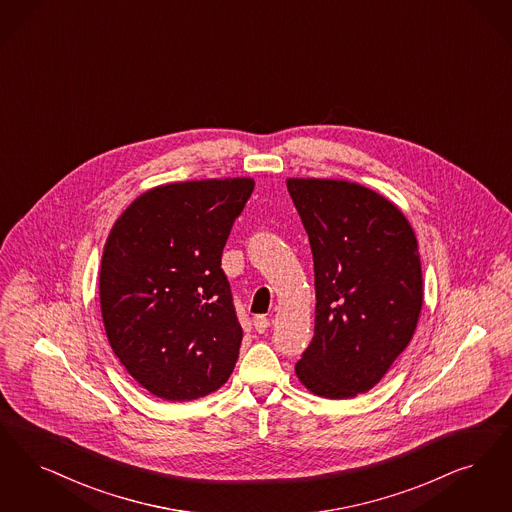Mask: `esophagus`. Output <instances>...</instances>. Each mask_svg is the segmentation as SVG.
I'll return each mask as SVG.
<instances>
[{
  "instance_id": "esophagus-1",
  "label": "esophagus",
  "mask_w": 512,
  "mask_h": 512,
  "mask_svg": "<svg viewBox=\"0 0 512 512\" xmlns=\"http://www.w3.org/2000/svg\"><path fill=\"white\" fill-rule=\"evenodd\" d=\"M253 328L257 333H265L266 329L270 328V320L266 316H255L253 318Z\"/></svg>"
}]
</instances>
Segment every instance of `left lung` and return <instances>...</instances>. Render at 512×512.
<instances>
[{
	"label": "left lung",
	"mask_w": 512,
	"mask_h": 512,
	"mask_svg": "<svg viewBox=\"0 0 512 512\" xmlns=\"http://www.w3.org/2000/svg\"><path fill=\"white\" fill-rule=\"evenodd\" d=\"M314 259V337L295 373L318 396L375 387L408 347L423 305L417 240L404 213L366 186L287 179Z\"/></svg>",
	"instance_id": "left-lung-1"
}]
</instances>
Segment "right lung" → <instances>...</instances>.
Here are the masks:
<instances>
[{
	"label": "right lung",
	"mask_w": 512,
	"mask_h": 512,
	"mask_svg": "<svg viewBox=\"0 0 512 512\" xmlns=\"http://www.w3.org/2000/svg\"><path fill=\"white\" fill-rule=\"evenodd\" d=\"M251 179L165 184L112 228L101 261V310L114 354L158 398L196 400L223 387L242 326L221 257Z\"/></svg>",
	"instance_id": "1"
}]
</instances>
